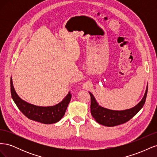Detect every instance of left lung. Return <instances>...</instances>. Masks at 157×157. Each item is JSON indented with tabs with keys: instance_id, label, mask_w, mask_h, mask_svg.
I'll list each match as a JSON object with an SVG mask.
<instances>
[{
	"instance_id": "1",
	"label": "left lung",
	"mask_w": 157,
	"mask_h": 157,
	"mask_svg": "<svg viewBox=\"0 0 157 157\" xmlns=\"http://www.w3.org/2000/svg\"><path fill=\"white\" fill-rule=\"evenodd\" d=\"M147 90H148V84L147 85L145 94L141 100L134 107L122 111L111 110L100 106L97 102L96 98H94V95L89 92L91 97L90 112L92 116L98 123L105 126L111 127L124 124L134 117L144 107L146 100Z\"/></svg>"
}]
</instances>
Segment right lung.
<instances>
[{
  "label": "right lung",
  "instance_id": "1",
  "mask_svg": "<svg viewBox=\"0 0 157 157\" xmlns=\"http://www.w3.org/2000/svg\"><path fill=\"white\" fill-rule=\"evenodd\" d=\"M10 89L13 100L23 115L31 120L45 124H54L63 118L71 98V94L69 92L62 101L55 105L37 106L27 103L20 98L14 89L12 77L10 78Z\"/></svg>",
  "mask_w": 157,
  "mask_h": 157
}]
</instances>
